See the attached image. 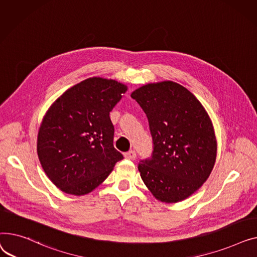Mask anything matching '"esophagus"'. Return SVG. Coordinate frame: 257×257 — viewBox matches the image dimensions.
Instances as JSON below:
<instances>
[{
  "mask_svg": "<svg viewBox=\"0 0 257 257\" xmlns=\"http://www.w3.org/2000/svg\"><path fill=\"white\" fill-rule=\"evenodd\" d=\"M136 157H137V155H136L135 150H130L128 153L124 154V158H125V159H128V160H135Z\"/></svg>",
  "mask_w": 257,
  "mask_h": 257,
  "instance_id": "34e87169",
  "label": "esophagus"
}]
</instances>
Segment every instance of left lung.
I'll use <instances>...</instances> for the list:
<instances>
[{"instance_id": "1", "label": "left lung", "mask_w": 257, "mask_h": 257, "mask_svg": "<svg viewBox=\"0 0 257 257\" xmlns=\"http://www.w3.org/2000/svg\"><path fill=\"white\" fill-rule=\"evenodd\" d=\"M131 96L145 112L154 140L152 159L138 166L145 186L161 202L187 199L216 163L212 119L193 93L172 81L145 84Z\"/></svg>"}]
</instances>
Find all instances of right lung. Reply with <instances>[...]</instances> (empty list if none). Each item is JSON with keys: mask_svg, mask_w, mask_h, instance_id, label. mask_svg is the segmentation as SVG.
Listing matches in <instances>:
<instances>
[{"mask_svg": "<svg viewBox=\"0 0 257 257\" xmlns=\"http://www.w3.org/2000/svg\"><path fill=\"white\" fill-rule=\"evenodd\" d=\"M127 86L89 78L67 89L45 113L37 135V155L45 174L62 192H92L123 157L113 146L110 112Z\"/></svg>", "mask_w": 257, "mask_h": 257, "instance_id": "add662e5", "label": "right lung"}]
</instances>
